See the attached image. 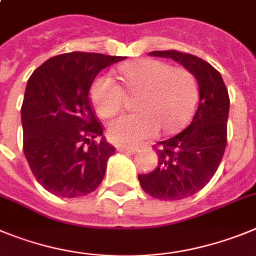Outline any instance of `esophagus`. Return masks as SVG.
<instances>
[{"label": "esophagus", "instance_id": "esophagus-1", "mask_svg": "<svg viewBox=\"0 0 256 256\" xmlns=\"http://www.w3.org/2000/svg\"><path fill=\"white\" fill-rule=\"evenodd\" d=\"M120 153H126V154H135L136 149L135 148H117Z\"/></svg>", "mask_w": 256, "mask_h": 256}]
</instances>
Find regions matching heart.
<instances>
[{"mask_svg":"<svg viewBox=\"0 0 256 256\" xmlns=\"http://www.w3.org/2000/svg\"><path fill=\"white\" fill-rule=\"evenodd\" d=\"M124 88L110 74H100L90 86V100L103 118L122 108L126 93L138 94L136 114L120 116L108 126V138L118 146H135L163 132H176L191 117L196 104L194 75L182 66L156 58H140L118 68Z\"/></svg>","mask_w":256,"mask_h":256,"instance_id":"heart-1","label":"heart"}]
</instances>
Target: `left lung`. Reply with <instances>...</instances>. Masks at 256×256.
Instances as JSON below:
<instances>
[{
  "mask_svg": "<svg viewBox=\"0 0 256 256\" xmlns=\"http://www.w3.org/2000/svg\"><path fill=\"white\" fill-rule=\"evenodd\" d=\"M194 74L199 103L190 125L176 136L154 145L158 166L139 174L142 190L160 200H180L196 194L217 172L227 145L230 96L220 71L194 54L176 50H153Z\"/></svg>",
  "mask_w": 256,
  "mask_h": 256,
  "instance_id": "8db88e82",
  "label": "left lung"
}]
</instances>
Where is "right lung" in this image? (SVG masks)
Returning a JSON list of instances; mask_svg holds the SVG:
<instances>
[{"label":"right lung","mask_w":256,"mask_h":256,"mask_svg":"<svg viewBox=\"0 0 256 256\" xmlns=\"http://www.w3.org/2000/svg\"><path fill=\"white\" fill-rule=\"evenodd\" d=\"M126 57L71 52L50 57L29 78L22 106V149L34 177L50 194L84 196L102 182L116 149L102 138L89 90L107 66Z\"/></svg>","instance_id":"1"}]
</instances>
